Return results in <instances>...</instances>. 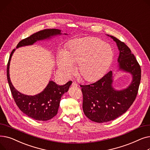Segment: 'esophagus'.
Instances as JSON below:
<instances>
[{
    "mask_svg": "<svg viewBox=\"0 0 150 150\" xmlns=\"http://www.w3.org/2000/svg\"><path fill=\"white\" fill-rule=\"evenodd\" d=\"M72 86H77L78 84H76V83L75 81H73V82H72Z\"/></svg>",
    "mask_w": 150,
    "mask_h": 150,
    "instance_id": "34e87169",
    "label": "esophagus"
}]
</instances>
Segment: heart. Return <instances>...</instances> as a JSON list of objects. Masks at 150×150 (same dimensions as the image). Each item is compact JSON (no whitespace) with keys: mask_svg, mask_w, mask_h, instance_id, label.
<instances>
[{"mask_svg":"<svg viewBox=\"0 0 150 150\" xmlns=\"http://www.w3.org/2000/svg\"><path fill=\"white\" fill-rule=\"evenodd\" d=\"M112 47L100 39L88 37L69 42L57 58L61 74L69 77L74 72L72 64H78L79 75L86 81L97 80L106 72L113 59Z\"/></svg>","mask_w":150,"mask_h":150,"instance_id":"b5f03b06","label":"heart"}]
</instances>
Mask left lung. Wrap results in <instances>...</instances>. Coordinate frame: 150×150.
<instances>
[{
	"mask_svg": "<svg viewBox=\"0 0 150 150\" xmlns=\"http://www.w3.org/2000/svg\"><path fill=\"white\" fill-rule=\"evenodd\" d=\"M110 37L116 42L120 51V69L130 73L132 81L127 89L115 91L112 86V72L109 71L95 83L80 85L84 113L97 123L113 120L127 111L136 98L141 80L140 66L129 47L115 37Z\"/></svg>",
	"mask_w": 150,
	"mask_h": 150,
	"instance_id": "8db88e82",
	"label": "left lung"
}]
</instances>
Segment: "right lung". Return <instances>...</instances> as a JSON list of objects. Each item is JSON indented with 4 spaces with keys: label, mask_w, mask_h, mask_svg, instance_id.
<instances>
[{
    "label": "right lung",
    "mask_w": 150,
    "mask_h": 150,
    "mask_svg": "<svg viewBox=\"0 0 150 150\" xmlns=\"http://www.w3.org/2000/svg\"><path fill=\"white\" fill-rule=\"evenodd\" d=\"M61 30L58 29H45L41 30L29 37L21 40L16 46L18 47L28 45H32L37 41L49 38L52 36L61 35ZM65 35H67L65 33ZM15 49H13L7 64L6 75L11 92L18 108L25 114L32 119L39 121L49 120L57 114L61 98L63 94L67 92L72 81H68L66 84L59 86L54 82L50 81L45 89L34 96H26L16 89L10 81L9 75L10 62L12 54Z\"/></svg>",
    "instance_id": "1"
}]
</instances>
